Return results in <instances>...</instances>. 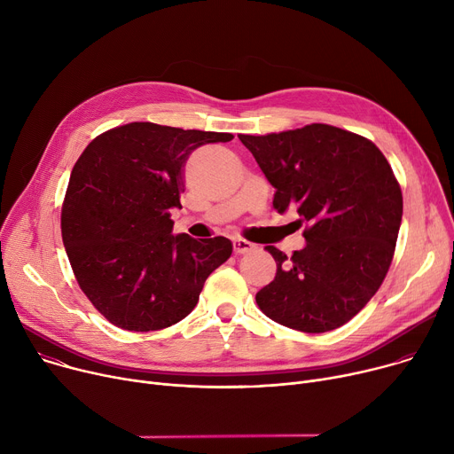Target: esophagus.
<instances>
[{"instance_id": "esophagus-1", "label": "esophagus", "mask_w": 454, "mask_h": 454, "mask_svg": "<svg viewBox=\"0 0 454 454\" xmlns=\"http://www.w3.org/2000/svg\"><path fill=\"white\" fill-rule=\"evenodd\" d=\"M232 249L236 254H243V253H249L254 249V243L243 239V238H234L232 239Z\"/></svg>"}]
</instances>
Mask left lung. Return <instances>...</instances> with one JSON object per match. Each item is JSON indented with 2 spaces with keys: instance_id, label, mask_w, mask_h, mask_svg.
Wrapping results in <instances>:
<instances>
[{
  "instance_id": "left-lung-1",
  "label": "left lung",
  "mask_w": 454,
  "mask_h": 454,
  "mask_svg": "<svg viewBox=\"0 0 454 454\" xmlns=\"http://www.w3.org/2000/svg\"><path fill=\"white\" fill-rule=\"evenodd\" d=\"M269 184L272 207L309 227L305 247L276 262L274 280L256 293L263 315L301 333H327L365 307L386 278L402 223V191L369 139L312 123L280 134H239Z\"/></svg>"
}]
</instances>
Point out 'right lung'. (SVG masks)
<instances>
[{
  "mask_svg": "<svg viewBox=\"0 0 454 454\" xmlns=\"http://www.w3.org/2000/svg\"><path fill=\"white\" fill-rule=\"evenodd\" d=\"M227 132L134 121L87 145L68 180L61 236L76 280L116 327L147 333L184 320L203 284L232 253L223 236L174 234L184 163Z\"/></svg>",
  "mask_w": 454,
  "mask_h": 454,
  "instance_id": "obj_1",
  "label": "right lung"
}]
</instances>
